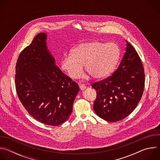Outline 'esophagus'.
<instances>
[{
    "instance_id": "1",
    "label": "esophagus",
    "mask_w": 160,
    "mask_h": 160,
    "mask_svg": "<svg viewBox=\"0 0 160 160\" xmlns=\"http://www.w3.org/2000/svg\"><path fill=\"white\" fill-rule=\"evenodd\" d=\"M80 88L82 90H83L86 88V86L84 85V84H82V83H80Z\"/></svg>"
}]
</instances>
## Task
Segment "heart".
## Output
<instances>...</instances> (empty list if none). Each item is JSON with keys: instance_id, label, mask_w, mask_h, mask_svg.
<instances>
[{"instance_id": "obj_1", "label": "heart", "mask_w": 160, "mask_h": 160, "mask_svg": "<svg viewBox=\"0 0 160 160\" xmlns=\"http://www.w3.org/2000/svg\"><path fill=\"white\" fill-rule=\"evenodd\" d=\"M70 56L60 62V68L72 79L80 78L83 65L89 75L96 79L109 75L120 58V48L115 43H104L99 41L82 42L73 48Z\"/></svg>"}]
</instances>
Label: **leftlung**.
<instances>
[{
	"mask_svg": "<svg viewBox=\"0 0 160 160\" xmlns=\"http://www.w3.org/2000/svg\"><path fill=\"white\" fill-rule=\"evenodd\" d=\"M127 42L126 51L111 77L96 82L97 90L94 109L102 119L116 122L127 117L140 101L144 88V70L141 58L132 45Z\"/></svg>",
	"mask_w": 160,
	"mask_h": 160,
	"instance_id": "left-lung-1",
	"label": "left lung"
}]
</instances>
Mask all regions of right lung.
Masks as SVG:
<instances>
[{
	"instance_id": "add662e5",
	"label": "right lung",
	"mask_w": 160,
	"mask_h": 160,
	"mask_svg": "<svg viewBox=\"0 0 160 160\" xmlns=\"http://www.w3.org/2000/svg\"><path fill=\"white\" fill-rule=\"evenodd\" d=\"M46 40L47 34H38L19 54L16 88L21 102L32 117L45 125L58 126L71 115L80 88L55 64Z\"/></svg>"
}]
</instances>
